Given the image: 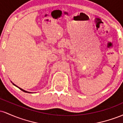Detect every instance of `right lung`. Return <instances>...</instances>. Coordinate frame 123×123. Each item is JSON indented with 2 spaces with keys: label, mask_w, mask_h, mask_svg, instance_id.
<instances>
[{
  "label": "right lung",
  "mask_w": 123,
  "mask_h": 123,
  "mask_svg": "<svg viewBox=\"0 0 123 123\" xmlns=\"http://www.w3.org/2000/svg\"><path fill=\"white\" fill-rule=\"evenodd\" d=\"M12 84H13V85H14L15 86H16V87H18V88H19V89H20V90H22V91H24V92H28V93H32V92H28V91H25V90H23V89H22V88H19V87H18L17 86H16V85H15V84H14V83H12Z\"/></svg>",
  "instance_id": "right-lung-1"
}]
</instances>
